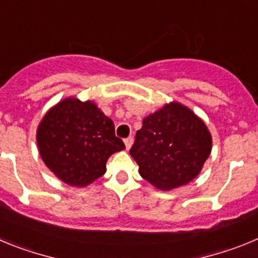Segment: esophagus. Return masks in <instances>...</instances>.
Here are the masks:
<instances>
[{
	"instance_id": "obj_1",
	"label": "esophagus",
	"mask_w": 258,
	"mask_h": 258,
	"mask_svg": "<svg viewBox=\"0 0 258 258\" xmlns=\"http://www.w3.org/2000/svg\"><path fill=\"white\" fill-rule=\"evenodd\" d=\"M133 142H134L133 137H127V138H125L124 143H125V147H126V150L131 149L132 145H133Z\"/></svg>"
}]
</instances>
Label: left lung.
<instances>
[{"label": "left lung", "mask_w": 258, "mask_h": 258, "mask_svg": "<svg viewBox=\"0 0 258 258\" xmlns=\"http://www.w3.org/2000/svg\"><path fill=\"white\" fill-rule=\"evenodd\" d=\"M212 150L206 124L179 103L166 104L143 120L131 155L142 178L160 190L192 181Z\"/></svg>", "instance_id": "1"}]
</instances>
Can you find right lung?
I'll use <instances>...</instances> for the list:
<instances>
[{"label": "right lung", "instance_id": "1", "mask_svg": "<svg viewBox=\"0 0 258 258\" xmlns=\"http://www.w3.org/2000/svg\"><path fill=\"white\" fill-rule=\"evenodd\" d=\"M37 145L47 168L71 186H86L102 177L108 157L125 149L112 120L92 102L75 98L45 115Z\"/></svg>", "mask_w": 258, "mask_h": 258}]
</instances>
